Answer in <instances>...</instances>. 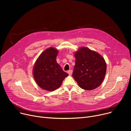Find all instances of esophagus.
<instances>
[{
    "label": "esophagus",
    "mask_w": 131,
    "mask_h": 131,
    "mask_svg": "<svg viewBox=\"0 0 131 131\" xmlns=\"http://www.w3.org/2000/svg\"><path fill=\"white\" fill-rule=\"evenodd\" d=\"M67 73H68V74H69V75H72V73H73V71L72 70H69V71H68Z\"/></svg>",
    "instance_id": "obj_1"
}]
</instances>
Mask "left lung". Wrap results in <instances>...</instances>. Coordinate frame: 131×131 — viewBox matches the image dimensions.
Returning <instances> with one entry per match:
<instances>
[{"instance_id": "obj_1", "label": "left lung", "mask_w": 131, "mask_h": 131, "mask_svg": "<svg viewBox=\"0 0 131 131\" xmlns=\"http://www.w3.org/2000/svg\"><path fill=\"white\" fill-rule=\"evenodd\" d=\"M75 65L72 76L79 86L92 90L102 83L106 73V63L102 56L86 47L74 53Z\"/></svg>"}]
</instances>
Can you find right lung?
<instances>
[{"label":"right lung","mask_w":131,"mask_h":131,"mask_svg":"<svg viewBox=\"0 0 131 131\" xmlns=\"http://www.w3.org/2000/svg\"><path fill=\"white\" fill-rule=\"evenodd\" d=\"M58 53L56 48H48L41 53L33 67V74L37 84L48 91H53L59 88L68 75L57 63Z\"/></svg>","instance_id":"obj_1"}]
</instances>
